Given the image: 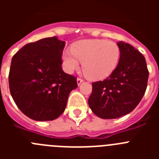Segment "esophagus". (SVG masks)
Listing matches in <instances>:
<instances>
[{"instance_id": "obj_1", "label": "esophagus", "mask_w": 159, "mask_h": 159, "mask_svg": "<svg viewBox=\"0 0 159 159\" xmlns=\"http://www.w3.org/2000/svg\"><path fill=\"white\" fill-rule=\"evenodd\" d=\"M83 81L84 80H83L82 79H80V78L77 79V84H78V86H80V84L83 82Z\"/></svg>"}]
</instances>
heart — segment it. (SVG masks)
Instances as JSON below:
<instances>
[{"instance_id": "1", "label": "heart", "mask_w": 159, "mask_h": 159, "mask_svg": "<svg viewBox=\"0 0 159 159\" xmlns=\"http://www.w3.org/2000/svg\"><path fill=\"white\" fill-rule=\"evenodd\" d=\"M71 51L62 53L64 70L72 73L83 63V72L92 80H101L111 75L117 67L120 49L113 41L90 39L73 43Z\"/></svg>"}]
</instances>
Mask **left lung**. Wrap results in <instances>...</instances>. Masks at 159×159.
Here are the masks:
<instances>
[{"label":"left lung","instance_id":"left-lung-1","mask_svg":"<svg viewBox=\"0 0 159 159\" xmlns=\"http://www.w3.org/2000/svg\"><path fill=\"white\" fill-rule=\"evenodd\" d=\"M120 58L117 67L103 81L92 83L88 105L101 119H117L137 107L145 94L149 71L145 57L127 43H117Z\"/></svg>","mask_w":159,"mask_h":159}]
</instances>
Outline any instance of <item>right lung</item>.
Masks as SVG:
<instances>
[{"label":"right lung","mask_w":159,"mask_h":159,"mask_svg":"<svg viewBox=\"0 0 159 159\" xmlns=\"http://www.w3.org/2000/svg\"><path fill=\"white\" fill-rule=\"evenodd\" d=\"M65 41L57 36L28 43L12 57L8 84L14 102L36 121H51L64 111L76 78L62 69Z\"/></svg>","instance_id":"add662e5"}]
</instances>
